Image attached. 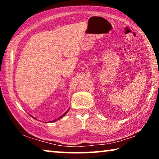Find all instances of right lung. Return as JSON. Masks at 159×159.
Instances as JSON below:
<instances>
[{
    "mask_svg": "<svg viewBox=\"0 0 159 159\" xmlns=\"http://www.w3.org/2000/svg\"><path fill=\"white\" fill-rule=\"evenodd\" d=\"M69 109H70V108H69L68 109V110H67V111H66V112H64V114H62V115H61V116H60V117H59V118H57V119H55V120H51V121H50V122H48V123H52V122H55V121H56V120H58L59 119H60V118H62V117H64V116H65L66 114H67V113H68V111H69ZM29 115H30V114H29ZM32 117V118H35V119H36V118H34V116H32L31 115H30Z\"/></svg>",
    "mask_w": 159,
    "mask_h": 159,
    "instance_id": "add662e5",
    "label": "right lung"
}]
</instances>
